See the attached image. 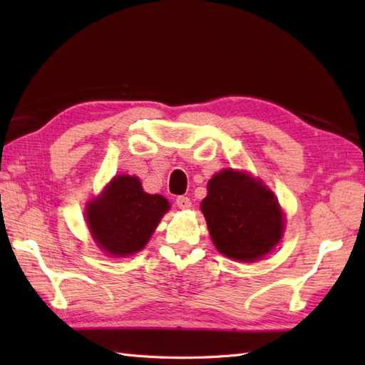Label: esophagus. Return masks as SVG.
<instances>
[{
	"label": "esophagus",
	"instance_id": "1",
	"mask_svg": "<svg viewBox=\"0 0 365 365\" xmlns=\"http://www.w3.org/2000/svg\"><path fill=\"white\" fill-rule=\"evenodd\" d=\"M175 204L178 208H182V210H188V208L191 207V200L187 196H178L175 199Z\"/></svg>",
	"mask_w": 365,
	"mask_h": 365
}]
</instances>
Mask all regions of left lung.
<instances>
[{"label": "left lung", "mask_w": 365, "mask_h": 365, "mask_svg": "<svg viewBox=\"0 0 365 365\" xmlns=\"http://www.w3.org/2000/svg\"><path fill=\"white\" fill-rule=\"evenodd\" d=\"M207 188L200 208L221 254L254 262L273 250L284 230V216L273 192L234 169L212 177Z\"/></svg>", "instance_id": "1"}]
</instances>
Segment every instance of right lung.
Returning a JSON list of instances; mask_svg holds the SVG:
<instances>
[{
    "instance_id": "obj_1",
    "label": "right lung",
    "mask_w": 365,
    "mask_h": 365,
    "mask_svg": "<svg viewBox=\"0 0 365 365\" xmlns=\"http://www.w3.org/2000/svg\"><path fill=\"white\" fill-rule=\"evenodd\" d=\"M169 202L147 195L136 177L119 175L88 207V224L98 246L113 255L141 251L149 242Z\"/></svg>"
}]
</instances>
